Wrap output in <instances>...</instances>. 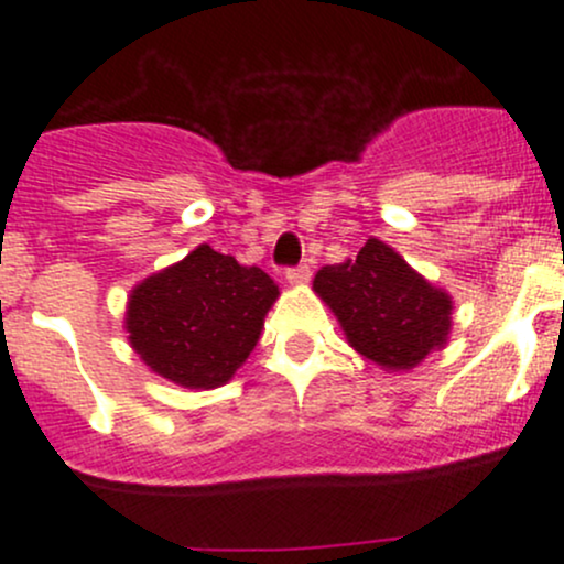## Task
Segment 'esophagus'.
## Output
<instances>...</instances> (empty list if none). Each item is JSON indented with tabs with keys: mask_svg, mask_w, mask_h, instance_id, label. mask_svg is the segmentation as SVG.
<instances>
[{
	"mask_svg": "<svg viewBox=\"0 0 564 564\" xmlns=\"http://www.w3.org/2000/svg\"><path fill=\"white\" fill-rule=\"evenodd\" d=\"M286 281L292 283V286H303V283L311 281V267H305V264L289 267V270H286Z\"/></svg>",
	"mask_w": 564,
	"mask_h": 564,
	"instance_id": "1",
	"label": "esophagus"
}]
</instances>
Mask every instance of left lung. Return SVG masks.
<instances>
[{"mask_svg": "<svg viewBox=\"0 0 564 564\" xmlns=\"http://www.w3.org/2000/svg\"><path fill=\"white\" fill-rule=\"evenodd\" d=\"M314 292L333 311L355 351L384 371H412L445 349L453 297L406 264L388 242L371 240L357 259L316 272Z\"/></svg>", "mask_w": 564, "mask_h": 564, "instance_id": "1", "label": "left lung"}]
</instances>
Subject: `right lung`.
Wrapping results in <instances>:
<instances>
[{
    "label": "right lung",
    "mask_w": 564,
    "mask_h": 564,
    "mask_svg": "<svg viewBox=\"0 0 564 564\" xmlns=\"http://www.w3.org/2000/svg\"><path fill=\"white\" fill-rule=\"evenodd\" d=\"M278 294L264 270L198 246L130 289L128 344L144 366L180 388H220L259 344Z\"/></svg>",
    "instance_id": "obj_1"
}]
</instances>
